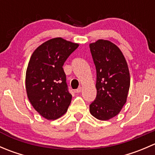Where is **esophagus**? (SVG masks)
Returning <instances> with one entry per match:
<instances>
[{"mask_svg": "<svg viewBox=\"0 0 155 155\" xmlns=\"http://www.w3.org/2000/svg\"><path fill=\"white\" fill-rule=\"evenodd\" d=\"M82 91V87H78L77 89H76V93H80V92Z\"/></svg>", "mask_w": 155, "mask_h": 155, "instance_id": "obj_1", "label": "esophagus"}]
</instances>
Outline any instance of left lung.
<instances>
[{
	"label": "left lung",
	"instance_id": "obj_1",
	"mask_svg": "<svg viewBox=\"0 0 155 155\" xmlns=\"http://www.w3.org/2000/svg\"><path fill=\"white\" fill-rule=\"evenodd\" d=\"M97 71V97L90 112L101 121L116 116L124 107L129 91V69L120 48L109 40L89 45Z\"/></svg>",
	"mask_w": 155,
	"mask_h": 155
}]
</instances>
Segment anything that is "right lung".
<instances>
[{
    "label": "right lung",
    "instance_id": "right-lung-1",
    "mask_svg": "<svg viewBox=\"0 0 155 155\" xmlns=\"http://www.w3.org/2000/svg\"><path fill=\"white\" fill-rule=\"evenodd\" d=\"M79 46L61 37L40 45L30 58L25 76L28 97L43 118L54 120L66 113L72 100L63 69L65 61Z\"/></svg>",
    "mask_w": 155,
    "mask_h": 155
}]
</instances>
